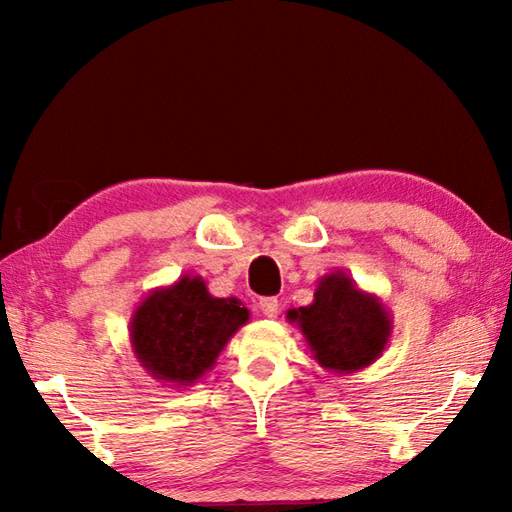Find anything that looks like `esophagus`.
Instances as JSON below:
<instances>
[{
	"instance_id": "esophagus-1",
	"label": "esophagus",
	"mask_w": 512,
	"mask_h": 512,
	"mask_svg": "<svg viewBox=\"0 0 512 512\" xmlns=\"http://www.w3.org/2000/svg\"><path fill=\"white\" fill-rule=\"evenodd\" d=\"M259 310H262L264 317L275 319L279 314V301L275 297H264L262 301H259Z\"/></svg>"
}]
</instances>
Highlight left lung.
Masks as SVG:
<instances>
[{"mask_svg": "<svg viewBox=\"0 0 512 512\" xmlns=\"http://www.w3.org/2000/svg\"><path fill=\"white\" fill-rule=\"evenodd\" d=\"M286 319L301 330L314 361L343 376L376 363L394 330L385 303L345 270L323 275L310 306L288 310Z\"/></svg>", "mask_w": 512, "mask_h": 512, "instance_id": "obj_1", "label": "left lung"}]
</instances>
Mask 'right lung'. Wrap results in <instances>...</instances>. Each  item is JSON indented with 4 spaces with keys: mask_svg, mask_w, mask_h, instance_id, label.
Instances as JSON below:
<instances>
[{
    "mask_svg": "<svg viewBox=\"0 0 512 512\" xmlns=\"http://www.w3.org/2000/svg\"><path fill=\"white\" fill-rule=\"evenodd\" d=\"M248 314L235 297H213L200 275H182L138 303L129 343L149 376L169 387H191L213 369Z\"/></svg>",
    "mask_w": 512,
    "mask_h": 512,
    "instance_id": "add662e5",
    "label": "right lung"
}]
</instances>
